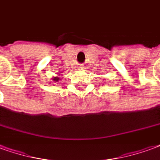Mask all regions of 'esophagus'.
Here are the masks:
<instances>
[{"label": "esophagus", "mask_w": 160, "mask_h": 160, "mask_svg": "<svg viewBox=\"0 0 160 160\" xmlns=\"http://www.w3.org/2000/svg\"><path fill=\"white\" fill-rule=\"evenodd\" d=\"M85 69H86V68H85V67L83 66H81V70H85Z\"/></svg>", "instance_id": "esophagus-1"}]
</instances>
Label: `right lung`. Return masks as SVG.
I'll list each match as a JSON object with an SVG mask.
<instances>
[{
	"mask_svg": "<svg viewBox=\"0 0 160 160\" xmlns=\"http://www.w3.org/2000/svg\"><path fill=\"white\" fill-rule=\"evenodd\" d=\"M52 80H53V82H57L58 81H59V77H53Z\"/></svg>",
	"mask_w": 160,
	"mask_h": 160,
	"instance_id": "1",
	"label": "right lung"
}]
</instances>
